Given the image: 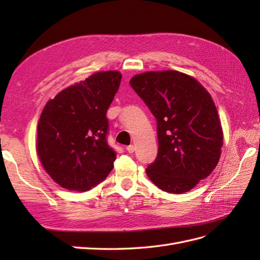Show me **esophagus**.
I'll use <instances>...</instances> for the list:
<instances>
[{
	"label": "esophagus",
	"instance_id": "34e87169",
	"mask_svg": "<svg viewBox=\"0 0 260 260\" xmlns=\"http://www.w3.org/2000/svg\"><path fill=\"white\" fill-rule=\"evenodd\" d=\"M136 151V147L135 146H133V145H129V146H127V152L128 153H133V152H135Z\"/></svg>",
	"mask_w": 260,
	"mask_h": 260
}]
</instances>
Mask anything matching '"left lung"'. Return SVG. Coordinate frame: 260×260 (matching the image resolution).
Wrapping results in <instances>:
<instances>
[{
  "mask_svg": "<svg viewBox=\"0 0 260 260\" xmlns=\"http://www.w3.org/2000/svg\"><path fill=\"white\" fill-rule=\"evenodd\" d=\"M130 85L157 120L158 153L146 174L160 190L181 194L207 178L221 154L223 133L207 90L176 72L136 75Z\"/></svg>",
  "mask_w": 260,
  "mask_h": 260,
  "instance_id": "obj_1",
  "label": "left lung"
}]
</instances>
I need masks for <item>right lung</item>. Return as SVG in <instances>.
Masks as SVG:
<instances>
[{"instance_id":"add662e5","label":"right lung","mask_w":260,"mask_h":260,"mask_svg":"<svg viewBox=\"0 0 260 260\" xmlns=\"http://www.w3.org/2000/svg\"><path fill=\"white\" fill-rule=\"evenodd\" d=\"M119 72H100L59 92L44 106L38 123L37 152L49 176L61 187L84 192L114 167L107 143L106 112L119 89Z\"/></svg>"}]
</instances>
